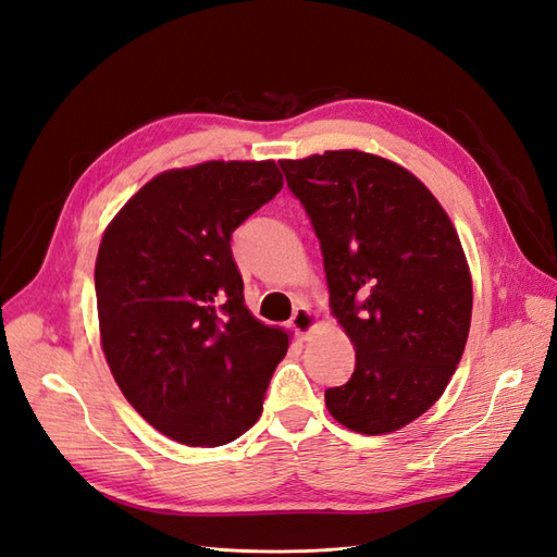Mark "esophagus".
Listing matches in <instances>:
<instances>
[{
    "label": "esophagus",
    "instance_id": "1",
    "mask_svg": "<svg viewBox=\"0 0 557 557\" xmlns=\"http://www.w3.org/2000/svg\"><path fill=\"white\" fill-rule=\"evenodd\" d=\"M315 323H318L315 313L309 307H305V305H299L295 309L293 318H290V327L297 332L299 339H307V336L311 334V330L315 327Z\"/></svg>",
    "mask_w": 557,
    "mask_h": 557
}]
</instances>
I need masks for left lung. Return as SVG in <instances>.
Listing matches in <instances>:
<instances>
[{"mask_svg":"<svg viewBox=\"0 0 557 557\" xmlns=\"http://www.w3.org/2000/svg\"><path fill=\"white\" fill-rule=\"evenodd\" d=\"M278 166L356 348L348 383L325 391L327 411L360 434L409 425L442 397L467 344L471 276L458 232L425 185L385 158L325 150Z\"/></svg>","mask_w":557,"mask_h":557,"instance_id":"1","label":"left lung"}]
</instances>
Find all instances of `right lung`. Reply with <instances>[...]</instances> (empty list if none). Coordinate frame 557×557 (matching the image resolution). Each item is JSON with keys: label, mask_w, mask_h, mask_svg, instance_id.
<instances>
[{"label": "right lung", "mask_w": 557, "mask_h": 557, "mask_svg": "<svg viewBox=\"0 0 557 557\" xmlns=\"http://www.w3.org/2000/svg\"><path fill=\"white\" fill-rule=\"evenodd\" d=\"M283 188L272 160L162 172L107 227L95 264L99 334L127 401L185 446L256 425L288 334L244 305L232 232Z\"/></svg>", "instance_id": "1"}]
</instances>
